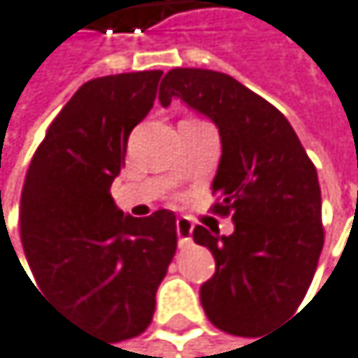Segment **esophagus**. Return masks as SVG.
Here are the masks:
<instances>
[{
  "label": "esophagus",
  "mask_w": 358,
  "mask_h": 358,
  "mask_svg": "<svg viewBox=\"0 0 358 358\" xmlns=\"http://www.w3.org/2000/svg\"><path fill=\"white\" fill-rule=\"evenodd\" d=\"M192 229H194V224L189 222V218H177V236H179L181 248L192 246Z\"/></svg>",
  "instance_id": "1"
}]
</instances>
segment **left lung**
<instances>
[{
    "label": "left lung",
    "instance_id": "8db88e82",
    "mask_svg": "<svg viewBox=\"0 0 358 358\" xmlns=\"http://www.w3.org/2000/svg\"><path fill=\"white\" fill-rule=\"evenodd\" d=\"M175 96L218 125L211 214L236 222L231 236L201 224L192 233L216 259L201 305L216 329L257 337L294 313L313 281L324 246L317 171L289 120L231 75L173 69L159 101L169 108Z\"/></svg>",
    "mask_w": 358,
    "mask_h": 358
}]
</instances>
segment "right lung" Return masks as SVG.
Listing matches in <instances>:
<instances>
[{
    "mask_svg": "<svg viewBox=\"0 0 358 358\" xmlns=\"http://www.w3.org/2000/svg\"><path fill=\"white\" fill-rule=\"evenodd\" d=\"M159 80L162 71H138L86 82L53 118L21 189V242L38 294L112 341L147 331L177 250L173 211L131 218L110 194Z\"/></svg>",
    "mask_w": 358,
    "mask_h": 358,
    "instance_id": "1",
    "label": "right lung"
}]
</instances>
